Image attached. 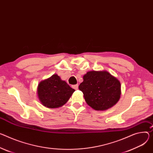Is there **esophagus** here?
<instances>
[{"label":"esophagus","mask_w":153,"mask_h":153,"mask_svg":"<svg viewBox=\"0 0 153 153\" xmlns=\"http://www.w3.org/2000/svg\"><path fill=\"white\" fill-rule=\"evenodd\" d=\"M72 87H73V88L74 89H75V90H77V89H78V87H79V85H78V84H76V85H73Z\"/></svg>","instance_id":"1"}]
</instances>
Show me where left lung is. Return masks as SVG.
Segmentation results:
<instances>
[{
	"mask_svg": "<svg viewBox=\"0 0 153 153\" xmlns=\"http://www.w3.org/2000/svg\"><path fill=\"white\" fill-rule=\"evenodd\" d=\"M87 104L96 110L114 105L121 94L120 81L107 71H89L79 86Z\"/></svg>",
	"mask_w": 153,
	"mask_h": 153,
	"instance_id": "obj_1",
	"label": "left lung"
}]
</instances>
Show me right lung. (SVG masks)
Here are the masks:
<instances>
[{"instance_id": "add662e5", "label": "right lung", "mask_w": 153, "mask_h": 153, "mask_svg": "<svg viewBox=\"0 0 153 153\" xmlns=\"http://www.w3.org/2000/svg\"><path fill=\"white\" fill-rule=\"evenodd\" d=\"M74 91L58 75L53 74L39 83L38 96L44 106L53 108L65 104Z\"/></svg>"}]
</instances>
